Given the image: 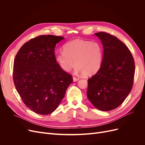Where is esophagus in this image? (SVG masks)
Listing matches in <instances>:
<instances>
[{
    "mask_svg": "<svg viewBox=\"0 0 145 145\" xmlns=\"http://www.w3.org/2000/svg\"><path fill=\"white\" fill-rule=\"evenodd\" d=\"M72 78H73V82H77V81H78V80H79V78H77V77H73Z\"/></svg>",
    "mask_w": 145,
    "mask_h": 145,
    "instance_id": "1",
    "label": "esophagus"
}]
</instances>
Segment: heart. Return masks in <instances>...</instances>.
<instances>
[{"mask_svg": "<svg viewBox=\"0 0 145 145\" xmlns=\"http://www.w3.org/2000/svg\"><path fill=\"white\" fill-rule=\"evenodd\" d=\"M56 60L60 67L68 72L76 65L77 72L89 76L97 72L101 67L103 50L99 42L75 39L63 46V51L56 54Z\"/></svg>", "mask_w": 145, "mask_h": 145, "instance_id": "heart-1", "label": "heart"}]
</instances>
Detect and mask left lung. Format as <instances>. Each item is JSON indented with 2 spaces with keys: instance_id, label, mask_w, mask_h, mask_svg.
<instances>
[{
  "instance_id": "obj_1",
  "label": "left lung",
  "mask_w": 145,
  "mask_h": 145,
  "mask_svg": "<svg viewBox=\"0 0 145 145\" xmlns=\"http://www.w3.org/2000/svg\"><path fill=\"white\" fill-rule=\"evenodd\" d=\"M94 34L102 43L103 57L98 72L88 80L87 97L97 109L109 111L119 106L132 89L134 60L116 37L104 32Z\"/></svg>"
}]
</instances>
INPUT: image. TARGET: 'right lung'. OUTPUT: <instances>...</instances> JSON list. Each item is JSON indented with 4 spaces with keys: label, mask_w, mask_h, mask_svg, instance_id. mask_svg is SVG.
<instances>
[{
    "label": "right lung",
    "mask_w": 145,
    "mask_h": 145,
    "mask_svg": "<svg viewBox=\"0 0 145 145\" xmlns=\"http://www.w3.org/2000/svg\"><path fill=\"white\" fill-rule=\"evenodd\" d=\"M64 39L53 35L35 37L20 48L13 67V80L25 105L39 114L54 111L72 82L60 67L54 49Z\"/></svg>",
    "instance_id": "right-lung-1"
}]
</instances>
